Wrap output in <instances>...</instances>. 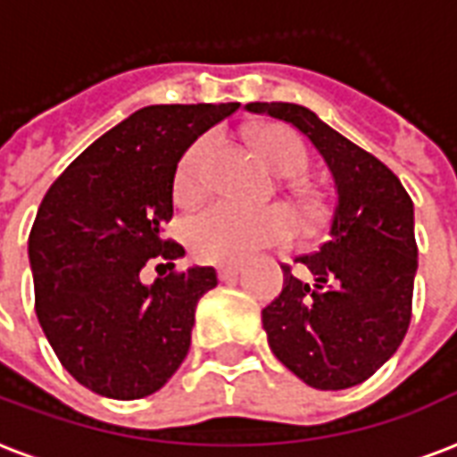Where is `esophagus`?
I'll return each mask as SVG.
<instances>
[{
	"mask_svg": "<svg viewBox=\"0 0 457 457\" xmlns=\"http://www.w3.org/2000/svg\"><path fill=\"white\" fill-rule=\"evenodd\" d=\"M239 273H242V268H239V266L218 268V278H220V280H232V278H237Z\"/></svg>",
	"mask_w": 457,
	"mask_h": 457,
	"instance_id": "obj_1",
	"label": "esophagus"
}]
</instances>
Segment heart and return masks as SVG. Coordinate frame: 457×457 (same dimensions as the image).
Returning <instances> with one entry per match:
<instances>
[{
  "instance_id": "1",
  "label": "heart",
  "mask_w": 457,
  "mask_h": 457,
  "mask_svg": "<svg viewBox=\"0 0 457 457\" xmlns=\"http://www.w3.org/2000/svg\"><path fill=\"white\" fill-rule=\"evenodd\" d=\"M266 165L283 179H297L306 172L309 158L297 136L287 129L268 127L253 134ZM218 148V134H205L191 145L177 170V196L194 204L208 187V165ZM297 235V220L287 208L273 205L266 211H246L232 204H213L191 218L187 239L191 253L205 263H244L256 252L290 242Z\"/></svg>"
}]
</instances>
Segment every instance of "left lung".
<instances>
[{
  "label": "left lung",
  "instance_id": "8db88e82",
  "mask_svg": "<svg viewBox=\"0 0 457 457\" xmlns=\"http://www.w3.org/2000/svg\"><path fill=\"white\" fill-rule=\"evenodd\" d=\"M312 141L336 187L328 242L283 266V292L263 309L278 360L319 391L367 381L398 350L412 316L414 205L395 174L295 103H249Z\"/></svg>",
  "mask_w": 457,
  "mask_h": 457
}]
</instances>
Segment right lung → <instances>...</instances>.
I'll return each mask as SVG.
<instances>
[{
    "mask_svg": "<svg viewBox=\"0 0 457 457\" xmlns=\"http://www.w3.org/2000/svg\"><path fill=\"white\" fill-rule=\"evenodd\" d=\"M239 103L148 104L86 148L45 194L28 237L35 313L62 367L97 395L145 398L179 369L211 266L141 280L162 239L177 165ZM174 268V263H170Z\"/></svg>",
    "mask_w": 457,
    "mask_h": 457,
    "instance_id": "add662e5",
    "label": "right lung"
}]
</instances>
